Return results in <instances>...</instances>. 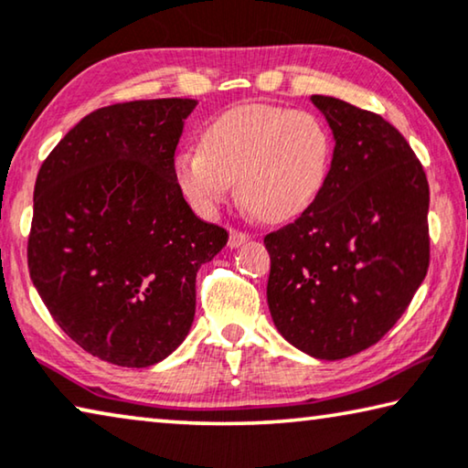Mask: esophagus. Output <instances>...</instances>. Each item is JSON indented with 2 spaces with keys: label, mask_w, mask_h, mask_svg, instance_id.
<instances>
[{
  "label": "esophagus",
  "mask_w": 468,
  "mask_h": 468,
  "mask_svg": "<svg viewBox=\"0 0 468 468\" xmlns=\"http://www.w3.org/2000/svg\"><path fill=\"white\" fill-rule=\"evenodd\" d=\"M250 236L247 232H240V229H229V240H228V247L229 249H239L240 244L249 242Z\"/></svg>",
  "instance_id": "obj_1"
}]
</instances>
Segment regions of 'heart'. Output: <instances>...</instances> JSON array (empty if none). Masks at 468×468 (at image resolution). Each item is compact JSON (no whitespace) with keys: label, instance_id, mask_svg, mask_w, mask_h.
<instances>
[{"label":"heart","instance_id":"1","mask_svg":"<svg viewBox=\"0 0 468 468\" xmlns=\"http://www.w3.org/2000/svg\"><path fill=\"white\" fill-rule=\"evenodd\" d=\"M333 142L312 112L274 104H242L211 121L200 148L176 159L179 188L211 215L239 182L244 209L268 224L305 213L324 190Z\"/></svg>","mask_w":468,"mask_h":468}]
</instances>
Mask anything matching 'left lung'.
<instances>
[{"mask_svg":"<svg viewBox=\"0 0 468 468\" xmlns=\"http://www.w3.org/2000/svg\"><path fill=\"white\" fill-rule=\"evenodd\" d=\"M335 135L324 190L263 239L268 305L303 354L343 359L389 333L429 270V182L404 135L370 111L312 96Z\"/></svg>","mask_w":468,"mask_h":468,"instance_id":"left-lung-1","label":"left lung"}]
</instances>
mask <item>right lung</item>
<instances>
[{
    "instance_id": "1",
    "label": "right lung",
    "mask_w": 468,
    "mask_h": 468,
    "mask_svg": "<svg viewBox=\"0 0 468 468\" xmlns=\"http://www.w3.org/2000/svg\"><path fill=\"white\" fill-rule=\"evenodd\" d=\"M197 100H135L90 112L43 161L28 274L64 333L104 362L148 368L182 345L197 271L226 247L176 179Z\"/></svg>"
}]
</instances>
